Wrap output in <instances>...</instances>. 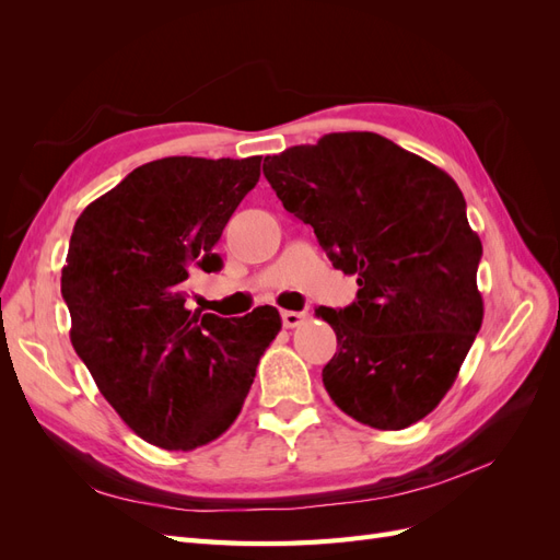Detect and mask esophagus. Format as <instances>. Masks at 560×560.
I'll list each match as a JSON object with an SVG mask.
<instances>
[{
  "mask_svg": "<svg viewBox=\"0 0 560 560\" xmlns=\"http://www.w3.org/2000/svg\"><path fill=\"white\" fill-rule=\"evenodd\" d=\"M306 317H308V313H303V311H282V325L287 329H292V327H299L301 322H306Z\"/></svg>",
  "mask_w": 560,
  "mask_h": 560,
  "instance_id": "1",
  "label": "esophagus"
}]
</instances>
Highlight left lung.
Masks as SVG:
<instances>
[{"instance_id": "left-lung-1", "label": "left lung", "mask_w": 560, "mask_h": 560, "mask_svg": "<svg viewBox=\"0 0 560 560\" xmlns=\"http://www.w3.org/2000/svg\"><path fill=\"white\" fill-rule=\"evenodd\" d=\"M287 212L313 226L334 268L358 276L322 369L334 404L376 430L436 409L481 329V241L457 184L376 132H329L264 159Z\"/></svg>"}]
</instances>
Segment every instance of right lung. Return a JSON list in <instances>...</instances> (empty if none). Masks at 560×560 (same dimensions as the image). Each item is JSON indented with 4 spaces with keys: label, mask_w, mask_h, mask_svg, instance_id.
<instances>
[{
    "label": "right lung",
    "mask_w": 560,
    "mask_h": 560,
    "mask_svg": "<svg viewBox=\"0 0 560 560\" xmlns=\"http://www.w3.org/2000/svg\"><path fill=\"white\" fill-rule=\"evenodd\" d=\"M261 156H171L144 163L77 219L62 266L70 338L126 425L165 451H194L238 418L282 319L186 308L194 270L214 273V245L257 186Z\"/></svg>",
    "instance_id": "add662e5"
}]
</instances>
